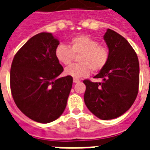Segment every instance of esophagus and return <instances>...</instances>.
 Instances as JSON below:
<instances>
[{"label":"esophagus","instance_id":"esophagus-1","mask_svg":"<svg viewBox=\"0 0 150 150\" xmlns=\"http://www.w3.org/2000/svg\"><path fill=\"white\" fill-rule=\"evenodd\" d=\"M73 82H75V83H78V82H80V80L78 79H73Z\"/></svg>","mask_w":150,"mask_h":150}]
</instances>
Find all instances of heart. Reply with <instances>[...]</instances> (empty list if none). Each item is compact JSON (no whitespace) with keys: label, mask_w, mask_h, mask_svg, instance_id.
Masks as SVG:
<instances>
[{"label":"heart","mask_w":150,"mask_h":150,"mask_svg":"<svg viewBox=\"0 0 150 150\" xmlns=\"http://www.w3.org/2000/svg\"><path fill=\"white\" fill-rule=\"evenodd\" d=\"M74 54H79L78 61L65 68L64 74L73 78L86 77L90 71L98 72L104 68L109 59L107 47L100 45L96 40L85 35H79L71 39L69 47L59 44L54 50L57 61L64 65H68L74 59Z\"/></svg>","instance_id":"obj_1"}]
</instances>
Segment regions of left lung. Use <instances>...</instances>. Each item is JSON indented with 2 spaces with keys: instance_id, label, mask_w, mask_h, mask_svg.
Returning <instances> with one entry per match:
<instances>
[{
  "instance_id": "left-lung-1",
  "label": "left lung",
  "mask_w": 150,
  "mask_h": 150,
  "mask_svg": "<svg viewBox=\"0 0 150 150\" xmlns=\"http://www.w3.org/2000/svg\"><path fill=\"white\" fill-rule=\"evenodd\" d=\"M104 40L109 48V59L95 79L101 82L83 81L86 86L84 101L87 108L102 120L118 117L135 102L139 85V63L128 40L108 29Z\"/></svg>"
}]
</instances>
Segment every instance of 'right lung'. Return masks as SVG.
Listing matches in <instances>:
<instances>
[{"label":"right lung","instance_id":"add662e5","mask_svg":"<svg viewBox=\"0 0 150 150\" xmlns=\"http://www.w3.org/2000/svg\"><path fill=\"white\" fill-rule=\"evenodd\" d=\"M59 41L50 33L29 39L14 57L10 87L18 109L40 123L55 121L65 109L72 87L71 76L59 78L64 71L54 55Z\"/></svg>","mask_w":150,"mask_h":150}]
</instances>
